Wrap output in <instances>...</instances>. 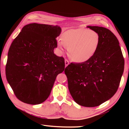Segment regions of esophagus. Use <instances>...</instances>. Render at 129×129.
<instances>
[{"instance_id": "1", "label": "esophagus", "mask_w": 129, "mask_h": 129, "mask_svg": "<svg viewBox=\"0 0 129 129\" xmlns=\"http://www.w3.org/2000/svg\"><path fill=\"white\" fill-rule=\"evenodd\" d=\"M69 61H68L67 60H65V67H67L68 66V65H69Z\"/></svg>"}]
</instances>
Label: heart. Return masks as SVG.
I'll list each match as a JSON object with an SVG mask.
<instances>
[{"label": "heart", "mask_w": 129, "mask_h": 129, "mask_svg": "<svg viewBox=\"0 0 129 129\" xmlns=\"http://www.w3.org/2000/svg\"><path fill=\"white\" fill-rule=\"evenodd\" d=\"M57 46L62 51L64 46L68 49L69 55L73 61L83 63L89 61L99 48L100 37L95 30L85 28L71 29L65 31Z\"/></svg>", "instance_id": "1"}]
</instances>
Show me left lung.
I'll list each match as a JSON object with an SVG mask.
<instances>
[{
	"label": "left lung",
	"instance_id": "1",
	"mask_svg": "<svg viewBox=\"0 0 129 129\" xmlns=\"http://www.w3.org/2000/svg\"><path fill=\"white\" fill-rule=\"evenodd\" d=\"M86 27L99 34V48L91 59L83 63H71L64 72L74 101L81 106L95 107L116 93L125 61L119 41L110 30L99 26Z\"/></svg>",
	"mask_w": 129,
	"mask_h": 129
}]
</instances>
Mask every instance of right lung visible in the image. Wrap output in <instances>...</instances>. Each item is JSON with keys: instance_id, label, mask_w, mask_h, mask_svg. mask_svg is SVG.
<instances>
[{"instance_id": "add662e5", "label": "right lung", "mask_w": 129, "mask_h": 129, "mask_svg": "<svg viewBox=\"0 0 129 129\" xmlns=\"http://www.w3.org/2000/svg\"><path fill=\"white\" fill-rule=\"evenodd\" d=\"M58 25H25L11 45L6 67L7 81L19 100L38 105L50 95L57 76L65 69L64 58L54 53Z\"/></svg>"}]
</instances>
